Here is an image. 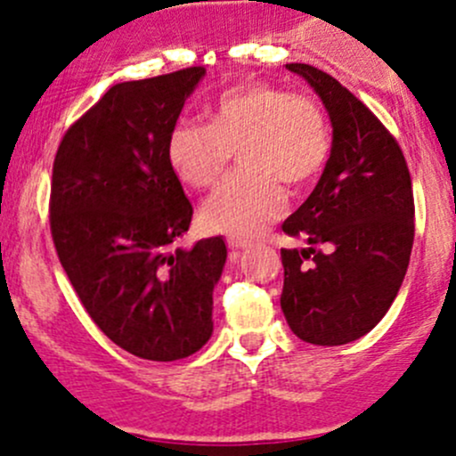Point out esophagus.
<instances>
[{
  "instance_id": "34e87169",
  "label": "esophagus",
  "mask_w": 456,
  "mask_h": 456,
  "mask_svg": "<svg viewBox=\"0 0 456 456\" xmlns=\"http://www.w3.org/2000/svg\"><path fill=\"white\" fill-rule=\"evenodd\" d=\"M227 245L232 251H240L245 249V247H249V242L242 240V238H227Z\"/></svg>"
}]
</instances>
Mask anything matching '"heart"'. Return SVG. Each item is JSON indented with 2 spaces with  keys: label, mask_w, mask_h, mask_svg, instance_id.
Masks as SVG:
<instances>
[{
  "label": "heart",
  "mask_w": 456,
  "mask_h": 456,
  "mask_svg": "<svg viewBox=\"0 0 456 456\" xmlns=\"http://www.w3.org/2000/svg\"><path fill=\"white\" fill-rule=\"evenodd\" d=\"M207 121L181 118L167 132L165 151L176 176L196 190L214 185L238 150L242 167L229 174L202 202L209 232L256 238L284 214L282 185H305L324 169L330 126L311 96L245 81L220 92Z\"/></svg>",
  "instance_id": "b5f03b06"
}]
</instances>
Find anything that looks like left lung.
<instances>
[{
    "label": "left lung",
    "mask_w": 456,
    "mask_h": 456,
    "mask_svg": "<svg viewBox=\"0 0 456 456\" xmlns=\"http://www.w3.org/2000/svg\"><path fill=\"white\" fill-rule=\"evenodd\" d=\"M315 90L333 126V145L315 190L282 232L306 240L282 249L280 306L300 339L339 346L386 315L415 240L412 181L402 147L338 79L309 63H287Z\"/></svg>",
    "instance_id": "obj_1"
}]
</instances>
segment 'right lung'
Listing matches in <instances>:
<instances>
[{
	"label": "right lung",
	"mask_w": 456,
	"mask_h": 456,
	"mask_svg": "<svg viewBox=\"0 0 456 456\" xmlns=\"http://www.w3.org/2000/svg\"><path fill=\"white\" fill-rule=\"evenodd\" d=\"M205 68L110 87L68 127L50 185L59 262L94 324L151 362L194 355L214 330L223 238L174 249L191 202L165 151L167 132Z\"/></svg>",
	"instance_id": "1"
}]
</instances>
